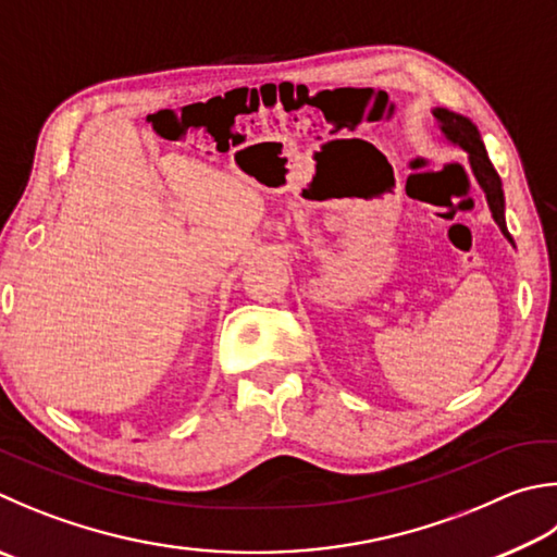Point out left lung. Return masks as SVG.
Here are the masks:
<instances>
[{
	"label": "left lung",
	"mask_w": 557,
	"mask_h": 557,
	"mask_svg": "<svg viewBox=\"0 0 557 557\" xmlns=\"http://www.w3.org/2000/svg\"><path fill=\"white\" fill-rule=\"evenodd\" d=\"M433 119H436L441 134L446 136V140H450L453 146H458V148L465 150V153H468L472 175H474V180H478V185L482 187L484 197H487L492 219L497 221V226L502 228L504 238H507L509 244L513 246V238H511L509 228H507V219H504L502 180L497 175V170H494V165H492L487 150H484L478 126H474L468 116L455 114V111L443 109V107L433 109Z\"/></svg>",
	"instance_id": "obj_1"
}]
</instances>
